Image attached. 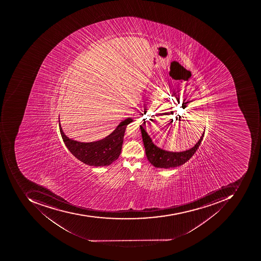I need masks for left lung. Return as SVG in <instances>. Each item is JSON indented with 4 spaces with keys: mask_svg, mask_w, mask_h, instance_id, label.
Listing matches in <instances>:
<instances>
[{
    "mask_svg": "<svg viewBox=\"0 0 261 261\" xmlns=\"http://www.w3.org/2000/svg\"><path fill=\"white\" fill-rule=\"evenodd\" d=\"M140 130H141L142 138H143L147 159L154 167L162 168V169L177 167L188 162L197 151L204 137V133H203L198 143L189 150L182 152H171L162 150L158 147L156 145L153 144L147 132L145 131L144 124L143 126L140 125Z\"/></svg>",
    "mask_w": 261,
    "mask_h": 261,
    "instance_id": "left-lung-1",
    "label": "left lung"
}]
</instances>
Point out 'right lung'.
Returning <instances> with one entry per match:
<instances>
[{
    "label": "right lung",
    "instance_id": "1",
    "mask_svg": "<svg viewBox=\"0 0 261 261\" xmlns=\"http://www.w3.org/2000/svg\"><path fill=\"white\" fill-rule=\"evenodd\" d=\"M133 121L131 118L120 123L108 137L91 143H82L70 140L63 133L60 123V131L65 145L72 154L79 160L91 166H108L119 157L122 147L123 138L127 125Z\"/></svg>",
    "mask_w": 261,
    "mask_h": 261
}]
</instances>
